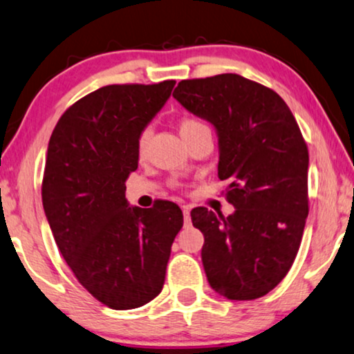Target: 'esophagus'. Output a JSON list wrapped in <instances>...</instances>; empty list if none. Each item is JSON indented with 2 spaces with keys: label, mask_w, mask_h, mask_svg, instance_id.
I'll return each instance as SVG.
<instances>
[{
  "label": "esophagus",
  "mask_w": 354,
  "mask_h": 354,
  "mask_svg": "<svg viewBox=\"0 0 354 354\" xmlns=\"http://www.w3.org/2000/svg\"><path fill=\"white\" fill-rule=\"evenodd\" d=\"M183 215H185V225L191 223V216H189V207L185 205L183 207Z\"/></svg>",
  "instance_id": "esophagus-1"
}]
</instances>
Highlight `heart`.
Here are the masks:
<instances>
[{
	"mask_svg": "<svg viewBox=\"0 0 354 354\" xmlns=\"http://www.w3.org/2000/svg\"><path fill=\"white\" fill-rule=\"evenodd\" d=\"M201 128H207L204 122L197 121V120H191V118H187L180 124V133H186V131H194V129H201ZM147 142H149V131H145V133L140 134L139 138V155H144L145 153V149H147Z\"/></svg>",
	"mask_w": 354,
	"mask_h": 354,
	"instance_id": "obj_1",
	"label": "heart"
}]
</instances>
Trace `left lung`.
<instances>
[{"label":"left lung","mask_w":354,"mask_h":354,"mask_svg":"<svg viewBox=\"0 0 354 354\" xmlns=\"http://www.w3.org/2000/svg\"><path fill=\"white\" fill-rule=\"evenodd\" d=\"M173 97L218 138V178L234 212L196 207L207 280L228 299L272 291L293 266L308 216L309 153L279 93L238 74L181 81Z\"/></svg>","instance_id":"1"}]
</instances>
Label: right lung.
I'll list each match as a JSON object with an SVG mask.
<instances>
[{
    "instance_id": "1",
    "label": "right lung",
    "mask_w": 354,
    "mask_h": 354,
    "mask_svg": "<svg viewBox=\"0 0 354 354\" xmlns=\"http://www.w3.org/2000/svg\"><path fill=\"white\" fill-rule=\"evenodd\" d=\"M174 81L105 86L64 111L46 150L41 201L53 238L84 288L126 310L160 295L183 212L158 201L129 205L139 138L171 95Z\"/></svg>"
}]
</instances>
